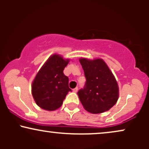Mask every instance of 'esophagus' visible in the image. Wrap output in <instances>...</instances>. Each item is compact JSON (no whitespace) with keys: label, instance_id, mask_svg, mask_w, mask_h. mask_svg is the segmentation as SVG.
<instances>
[{"label":"esophagus","instance_id":"1","mask_svg":"<svg viewBox=\"0 0 149 149\" xmlns=\"http://www.w3.org/2000/svg\"><path fill=\"white\" fill-rule=\"evenodd\" d=\"M77 91H78V88H76L73 89V92H77Z\"/></svg>","mask_w":149,"mask_h":149}]
</instances>
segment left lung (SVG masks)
Masks as SVG:
<instances>
[{"instance_id": "1", "label": "left lung", "mask_w": 149, "mask_h": 149, "mask_svg": "<svg viewBox=\"0 0 149 149\" xmlns=\"http://www.w3.org/2000/svg\"><path fill=\"white\" fill-rule=\"evenodd\" d=\"M86 82L78 92L80 101L91 113L107 111L115 105L119 96L118 83L109 66L102 59L80 58Z\"/></svg>"}]
</instances>
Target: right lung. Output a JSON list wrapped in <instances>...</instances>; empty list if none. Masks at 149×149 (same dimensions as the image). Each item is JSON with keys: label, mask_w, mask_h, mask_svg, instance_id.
Here are the masks:
<instances>
[{"label": "right lung", "mask_w": 149, "mask_h": 149, "mask_svg": "<svg viewBox=\"0 0 149 149\" xmlns=\"http://www.w3.org/2000/svg\"><path fill=\"white\" fill-rule=\"evenodd\" d=\"M69 59L54 54L46 61L34 78L31 92L39 107L46 111H54L62 105L69 91V78L63 73Z\"/></svg>", "instance_id": "1"}]
</instances>
